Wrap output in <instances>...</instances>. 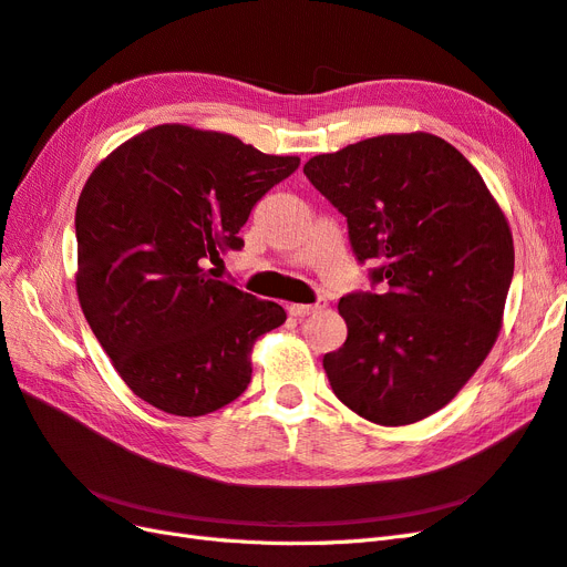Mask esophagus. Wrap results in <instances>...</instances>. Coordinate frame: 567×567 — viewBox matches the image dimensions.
I'll return each instance as SVG.
<instances>
[{
    "instance_id": "esophagus-1",
    "label": "esophagus",
    "mask_w": 567,
    "mask_h": 567,
    "mask_svg": "<svg viewBox=\"0 0 567 567\" xmlns=\"http://www.w3.org/2000/svg\"><path fill=\"white\" fill-rule=\"evenodd\" d=\"M323 307H326V300H319L315 305H298V302H293V305H288V312L293 315V317H310V315L323 310Z\"/></svg>"
}]
</instances>
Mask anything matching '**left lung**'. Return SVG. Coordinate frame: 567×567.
I'll list each match as a JSON object with an SVG mask.
<instances>
[{"instance_id":"1","label":"left lung","mask_w":567,"mask_h":567,"mask_svg":"<svg viewBox=\"0 0 567 567\" xmlns=\"http://www.w3.org/2000/svg\"><path fill=\"white\" fill-rule=\"evenodd\" d=\"M348 217L379 293L340 298L342 348L323 357L336 398L379 425L450 404L499 338L513 279L508 219L485 179L435 134H381L305 163Z\"/></svg>"}]
</instances>
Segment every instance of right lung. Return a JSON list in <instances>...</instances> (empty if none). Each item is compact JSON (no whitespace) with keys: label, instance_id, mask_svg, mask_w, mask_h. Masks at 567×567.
I'll return each mask as SVG.
<instances>
[{"label":"right lung","instance_id":"obj_1","mask_svg":"<svg viewBox=\"0 0 567 567\" xmlns=\"http://www.w3.org/2000/svg\"><path fill=\"white\" fill-rule=\"evenodd\" d=\"M298 156L182 123L132 136L101 161L78 210L75 288L125 385L165 414L205 416L241 394L255 340L284 307L213 277Z\"/></svg>","mask_w":567,"mask_h":567}]
</instances>
